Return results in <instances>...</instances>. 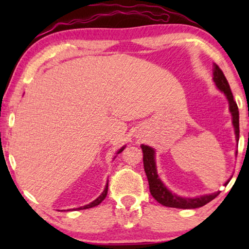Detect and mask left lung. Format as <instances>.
Listing matches in <instances>:
<instances>
[{"label": "left lung", "mask_w": 249, "mask_h": 249, "mask_svg": "<svg viewBox=\"0 0 249 249\" xmlns=\"http://www.w3.org/2000/svg\"><path fill=\"white\" fill-rule=\"evenodd\" d=\"M213 81L217 87V89L226 95L228 102H229V111L232 117V125L234 129V135H236V142L239 141V111H238L237 103L233 100V95L231 93L230 86L228 84L227 78L224 77L222 70L214 63L213 66ZM142 162H144V170L146 176H147L149 192L152 196L158 200L162 205L168 207H176V209H197L202 207L205 204L210 203L211 200L215 198L220 192L206 194L198 197H182L172 193L168 187H166L158 175V169H156L155 161V149L147 145H142ZM237 155V152H236ZM230 179L224 182V186L229 183Z\"/></svg>", "instance_id": "8db88e82"}]
</instances>
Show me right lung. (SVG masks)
<instances>
[{"instance_id": "1", "label": "right lung", "mask_w": 249, "mask_h": 249, "mask_svg": "<svg viewBox=\"0 0 249 249\" xmlns=\"http://www.w3.org/2000/svg\"><path fill=\"white\" fill-rule=\"evenodd\" d=\"M125 148V146H122V147L119 149V151L117 152V154H120V153L124 151V149ZM117 156V155H115ZM114 156V158H115ZM107 185H108V180H107V186H105V188H104V190H103V193L101 194L100 196L97 197L96 199L95 200H93V202L91 203H89V204H87V205H84V206H80V207H78V209H71V211H76V210H86V209H90V207H94V206H97L98 204H101L102 202H103V199L105 198V197H107ZM68 211H70V210H68Z\"/></svg>"}]
</instances>
